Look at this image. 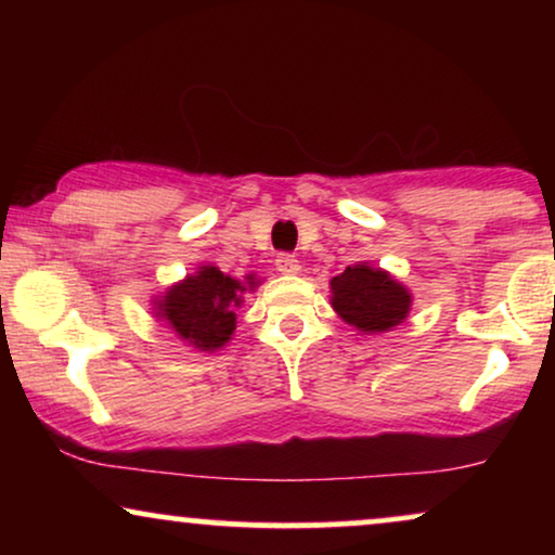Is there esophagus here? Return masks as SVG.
Returning <instances> with one entry per match:
<instances>
[{
  "mask_svg": "<svg viewBox=\"0 0 555 555\" xmlns=\"http://www.w3.org/2000/svg\"><path fill=\"white\" fill-rule=\"evenodd\" d=\"M275 268L280 275H298L300 272V260L295 255H278Z\"/></svg>",
  "mask_w": 555,
  "mask_h": 555,
  "instance_id": "obj_1",
  "label": "esophagus"
}]
</instances>
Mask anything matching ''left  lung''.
<instances>
[{
    "instance_id": "left-lung-1",
    "label": "left lung",
    "mask_w": 555,
    "mask_h": 555,
    "mask_svg": "<svg viewBox=\"0 0 555 555\" xmlns=\"http://www.w3.org/2000/svg\"><path fill=\"white\" fill-rule=\"evenodd\" d=\"M412 291L391 272L369 262H356L331 280V306L340 321L363 336L397 328L412 310Z\"/></svg>"
}]
</instances>
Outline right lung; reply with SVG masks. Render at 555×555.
<instances>
[{
    "mask_svg": "<svg viewBox=\"0 0 555 555\" xmlns=\"http://www.w3.org/2000/svg\"><path fill=\"white\" fill-rule=\"evenodd\" d=\"M253 291L255 280L247 278V285L224 275L217 264H199L196 272L156 295L154 315L166 323L173 336L184 340L196 351L215 353L232 340L237 328V308H242V293Z\"/></svg>",
    "mask_w": 555,
    "mask_h": 555,
    "instance_id": "add662e5",
    "label": "right lung"
}]
</instances>
